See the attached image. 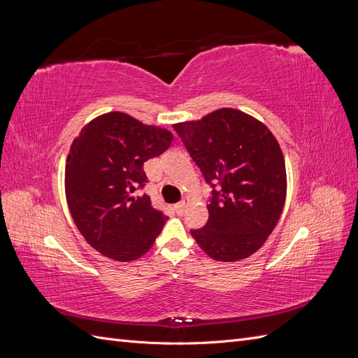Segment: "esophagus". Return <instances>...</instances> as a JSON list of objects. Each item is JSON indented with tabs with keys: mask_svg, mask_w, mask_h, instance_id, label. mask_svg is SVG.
Instances as JSON below:
<instances>
[{
	"mask_svg": "<svg viewBox=\"0 0 358 358\" xmlns=\"http://www.w3.org/2000/svg\"><path fill=\"white\" fill-rule=\"evenodd\" d=\"M187 204H188V199H183L182 201H179V203L175 206L176 212H178L179 215H182L183 212H185V209H187Z\"/></svg>",
	"mask_w": 358,
	"mask_h": 358,
	"instance_id": "esophagus-1",
	"label": "esophagus"
}]
</instances>
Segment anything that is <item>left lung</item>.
I'll return each instance as SVG.
<instances>
[{
  "label": "left lung",
  "mask_w": 358,
  "mask_h": 358,
  "mask_svg": "<svg viewBox=\"0 0 358 358\" xmlns=\"http://www.w3.org/2000/svg\"><path fill=\"white\" fill-rule=\"evenodd\" d=\"M212 187L209 220L191 234L218 262H239L272 234L287 197L282 150L270 129L236 109L173 125Z\"/></svg>",
  "instance_id": "left-lung-1"
}]
</instances>
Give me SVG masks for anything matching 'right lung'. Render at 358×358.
Wrapping results in <instances>:
<instances>
[{
  "mask_svg": "<svg viewBox=\"0 0 358 358\" xmlns=\"http://www.w3.org/2000/svg\"><path fill=\"white\" fill-rule=\"evenodd\" d=\"M173 134L122 112L95 117L73 140L66 197L73 221L95 251L116 262L146 254L167 216L142 194L143 164L169 149Z\"/></svg>",
  "mask_w": 358,
  "mask_h": 358,
  "instance_id": "right-lung-1",
  "label": "right lung"
}]
</instances>
